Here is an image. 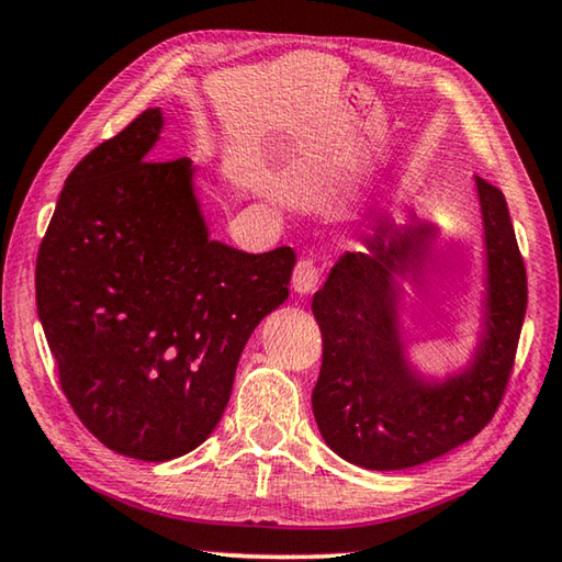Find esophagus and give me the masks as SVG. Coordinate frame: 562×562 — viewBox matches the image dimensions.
Returning <instances> with one entry per match:
<instances>
[{
    "label": "esophagus",
    "mask_w": 562,
    "mask_h": 562,
    "mask_svg": "<svg viewBox=\"0 0 562 562\" xmlns=\"http://www.w3.org/2000/svg\"><path fill=\"white\" fill-rule=\"evenodd\" d=\"M319 268L312 260H300L292 272V290L297 294H310L319 282Z\"/></svg>",
    "instance_id": "esophagus-1"
}]
</instances>
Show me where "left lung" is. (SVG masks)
Masks as SVG:
<instances>
[{
    "instance_id": "8db88e82",
    "label": "left lung",
    "mask_w": 562,
    "mask_h": 562,
    "mask_svg": "<svg viewBox=\"0 0 562 562\" xmlns=\"http://www.w3.org/2000/svg\"><path fill=\"white\" fill-rule=\"evenodd\" d=\"M483 223L479 335L459 369L434 374L412 357L398 310V282L429 258L441 225L384 217L341 252L312 297L325 355L312 392L322 439L341 459L372 471L426 463L471 441L506 392L526 319L528 282L506 198L475 178Z\"/></svg>"
}]
</instances>
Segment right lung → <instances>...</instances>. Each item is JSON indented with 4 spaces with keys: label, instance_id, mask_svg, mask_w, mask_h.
<instances>
[{
    "label": "right lung",
    "instance_id": "right-lung-1",
    "mask_svg": "<svg viewBox=\"0 0 562 562\" xmlns=\"http://www.w3.org/2000/svg\"><path fill=\"white\" fill-rule=\"evenodd\" d=\"M158 106L66 178L36 258V312L81 424L111 451L170 461L231 402L255 327L290 297L292 247L213 240L190 158L156 160Z\"/></svg>",
    "mask_w": 562,
    "mask_h": 562
}]
</instances>
